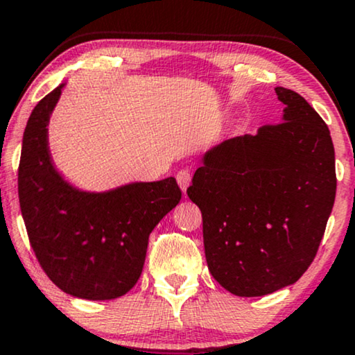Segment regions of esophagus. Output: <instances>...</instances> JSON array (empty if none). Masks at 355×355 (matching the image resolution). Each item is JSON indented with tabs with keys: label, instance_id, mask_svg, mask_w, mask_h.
Instances as JSON below:
<instances>
[{
	"label": "esophagus",
	"instance_id": "obj_1",
	"mask_svg": "<svg viewBox=\"0 0 355 355\" xmlns=\"http://www.w3.org/2000/svg\"><path fill=\"white\" fill-rule=\"evenodd\" d=\"M177 182H178V185H180L182 191L185 193L187 188L190 187V183H191V173H190V170H188V168L180 170V172L177 173Z\"/></svg>",
	"mask_w": 355,
	"mask_h": 355
}]
</instances>
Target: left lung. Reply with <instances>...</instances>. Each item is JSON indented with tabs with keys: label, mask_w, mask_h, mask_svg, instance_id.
Listing matches in <instances>:
<instances>
[{
	"label": "left lung",
	"mask_w": 355,
	"mask_h": 355,
	"mask_svg": "<svg viewBox=\"0 0 355 355\" xmlns=\"http://www.w3.org/2000/svg\"><path fill=\"white\" fill-rule=\"evenodd\" d=\"M281 123L212 146L187 193L201 209L207 268L239 297L294 284L313 261L336 196L328 126L276 87Z\"/></svg>",
	"instance_id": "obj_1"
}]
</instances>
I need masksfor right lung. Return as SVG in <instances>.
I'll return each mask as SVG.
<instances>
[{
	"mask_svg": "<svg viewBox=\"0 0 355 355\" xmlns=\"http://www.w3.org/2000/svg\"><path fill=\"white\" fill-rule=\"evenodd\" d=\"M60 84L32 110L19 162V202L27 235L46 276L84 300L125 295L143 271L149 234L182 200L173 177L87 191L55 167L49 123Z\"/></svg>",
	"mask_w": 355,
	"mask_h": 355,
	"instance_id": "right-lung-1",
	"label": "right lung"
}]
</instances>
